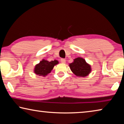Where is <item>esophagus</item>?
Listing matches in <instances>:
<instances>
[{
    "label": "esophagus",
    "mask_w": 124,
    "mask_h": 124,
    "mask_svg": "<svg viewBox=\"0 0 124 124\" xmlns=\"http://www.w3.org/2000/svg\"><path fill=\"white\" fill-rule=\"evenodd\" d=\"M61 62L62 63H66V60L64 59V58H61Z\"/></svg>",
    "instance_id": "obj_1"
}]
</instances>
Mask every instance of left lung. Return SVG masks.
Returning <instances> with one entry per match:
<instances>
[{
	"label": "left lung",
	"instance_id": "left-lung-1",
	"mask_svg": "<svg viewBox=\"0 0 124 124\" xmlns=\"http://www.w3.org/2000/svg\"><path fill=\"white\" fill-rule=\"evenodd\" d=\"M70 67L72 72L78 77H86L91 71L90 65L81 57L74 59V62L70 64Z\"/></svg>",
	"mask_w": 124,
	"mask_h": 124
}]
</instances>
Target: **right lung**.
<instances>
[{
    "mask_svg": "<svg viewBox=\"0 0 124 124\" xmlns=\"http://www.w3.org/2000/svg\"><path fill=\"white\" fill-rule=\"evenodd\" d=\"M58 63L57 60L51 61V62L43 59L35 66L34 72L39 76L45 77L51 72L55 65Z\"/></svg>",
    "mask_w": 124,
    "mask_h": 124,
    "instance_id": "right-lung-1",
    "label": "right lung"
}]
</instances>
